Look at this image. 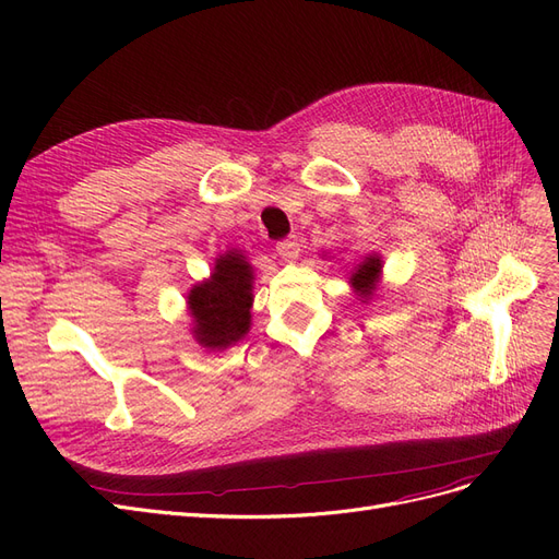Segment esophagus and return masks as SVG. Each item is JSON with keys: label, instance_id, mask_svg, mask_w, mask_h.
<instances>
[{"label": "esophagus", "instance_id": "esophagus-1", "mask_svg": "<svg viewBox=\"0 0 559 559\" xmlns=\"http://www.w3.org/2000/svg\"><path fill=\"white\" fill-rule=\"evenodd\" d=\"M277 253L286 263H294L298 259V253H300L298 238H286V240L277 242Z\"/></svg>", "mask_w": 559, "mask_h": 559}]
</instances>
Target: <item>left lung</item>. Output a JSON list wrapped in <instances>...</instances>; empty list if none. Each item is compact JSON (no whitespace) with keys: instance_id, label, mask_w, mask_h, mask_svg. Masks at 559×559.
Masks as SVG:
<instances>
[{"instance_id":"1","label":"left lung","mask_w":559,"mask_h":559,"mask_svg":"<svg viewBox=\"0 0 559 559\" xmlns=\"http://www.w3.org/2000/svg\"><path fill=\"white\" fill-rule=\"evenodd\" d=\"M380 277H382V257H378V253H368V257H364V261L352 265L347 282L352 286L354 296H357V300L368 302V300H373V296L378 292Z\"/></svg>"}]
</instances>
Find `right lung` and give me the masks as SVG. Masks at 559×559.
Returning a JSON list of instances; mask_svg holds the SVG:
<instances>
[{
	"label": "right lung",
	"instance_id": "1",
	"mask_svg": "<svg viewBox=\"0 0 559 559\" xmlns=\"http://www.w3.org/2000/svg\"><path fill=\"white\" fill-rule=\"evenodd\" d=\"M253 267L247 253L228 249L216 257L210 277L193 284L186 294L191 333L200 347L224 352L240 343L251 329Z\"/></svg>",
	"mask_w": 559,
	"mask_h": 559
}]
</instances>
